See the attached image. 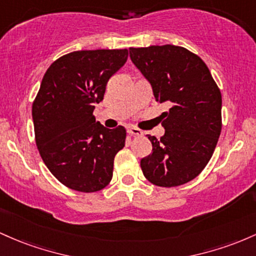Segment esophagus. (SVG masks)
<instances>
[{
    "mask_svg": "<svg viewBox=\"0 0 256 256\" xmlns=\"http://www.w3.org/2000/svg\"><path fill=\"white\" fill-rule=\"evenodd\" d=\"M128 133L130 134V136H142V130H140V129H138L136 127H128Z\"/></svg>",
    "mask_w": 256,
    "mask_h": 256,
    "instance_id": "esophagus-1",
    "label": "esophagus"
}]
</instances>
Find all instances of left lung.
<instances>
[{"label": "left lung", "mask_w": 256, "mask_h": 256, "mask_svg": "<svg viewBox=\"0 0 256 256\" xmlns=\"http://www.w3.org/2000/svg\"><path fill=\"white\" fill-rule=\"evenodd\" d=\"M129 56L156 102L169 105L160 116L164 134L148 136L152 152L140 160L142 173L162 188L191 182L212 158L220 136V90L204 62L184 47L129 48Z\"/></svg>", "instance_id": "1"}]
</instances>
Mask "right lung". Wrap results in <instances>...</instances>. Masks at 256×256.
I'll list each match as a JSON object with an SVG mask.
<instances>
[{
    "label": "right lung",
    "instance_id": "obj_1",
    "mask_svg": "<svg viewBox=\"0 0 256 256\" xmlns=\"http://www.w3.org/2000/svg\"><path fill=\"white\" fill-rule=\"evenodd\" d=\"M127 50H77L52 64L32 104L36 145L62 185L80 192L102 190L126 129H108L93 116L108 80L126 64Z\"/></svg>",
    "mask_w": 256,
    "mask_h": 256
}]
</instances>
